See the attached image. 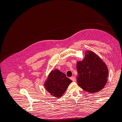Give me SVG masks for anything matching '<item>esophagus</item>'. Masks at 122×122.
Listing matches in <instances>:
<instances>
[{
  "mask_svg": "<svg viewBox=\"0 0 122 122\" xmlns=\"http://www.w3.org/2000/svg\"><path fill=\"white\" fill-rule=\"evenodd\" d=\"M70 79H71L73 81H76V78L74 76L71 77V78H70Z\"/></svg>",
  "mask_w": 122,
  "mask_h": 122,
  "instance_id": "esophagus-1",
  "label": "esophagus"
}]
</instances>
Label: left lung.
<instances>
[{
	"label": "left lung",
	"mask_w": 122,
	"mask_h": 122,
	"mask_svg": "<svg viewBox=\"0 0 122 122\" xmlns=\"http://www.w3.org/2000/svg\"><path fill=\"white\" fill-rule=\"evenodd\" d=\"M78 86L90 93L101 91L107 81V66L97 54L90 50L85 52V57L77 62Z\"/></svg>",
	"instance_id": "obj_1"
}]
</instances>
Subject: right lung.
Wrapping results in <instances>:
<instances>
[{
  "mask_svg": "<svg viewBox=\"0 0 122 122\" xmlns=\"http://www.w3.org/2000/svg\"><path fill=\"white\" fill-rule=\"evenodd\" d=\"M72 82L65 74L58 69L51 71L44 82V87L52 96L59 98L67 90L70 84Z\"/></svg>",
  "mask_w": 122,
  "mask_h": 122,
  "instance_id": "1",
  "label": "right lung"
}]
</instances>
